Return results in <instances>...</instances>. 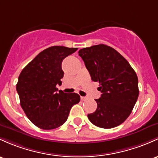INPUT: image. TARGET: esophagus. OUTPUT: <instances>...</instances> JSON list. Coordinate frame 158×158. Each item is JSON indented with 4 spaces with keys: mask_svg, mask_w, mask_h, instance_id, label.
<instances>
[{
    "mask_svg": "<svg viewBox=\"0 0 158 158\" xmlns=\"http://www.w3.org/2000/svg\"><path fill=\"white\" fill-rule=\"evenodd\" d=\"M81 100H82V101H85V100H87V98H85V97H81Z\"/></svg>",
    "mask_w": 158,
    "mask_h": 158,
    "instance_id": "1",
    "label": "esophagus"
}]
</instances>
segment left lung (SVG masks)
Here are the masks:
<instances>
[{"instance_id":"1","label":"left lung","mask_w":158,"mask_h":158,"mask_svg":"<svg viewBox=\"0 0 158 158\" xmlns=\"http://www.w3.org/2000/svg\"><path fill=\"white\" fill-rule=\"evenodd\" d=\"M82 58L94 82L100 84L102 94L97 99L98 107L88 114L97 127L112 128L122 124L131 115L139 96L136 72L120 53L104 44L82 48Z\"/></svg>"}]
</instances>
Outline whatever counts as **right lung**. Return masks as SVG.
<instances>
[{
  "instance_id": "obj_1",
  "label": "right lung",
  "mask_w": 158,
  "mask_h": 158,
  "mask_svg": "<svg viewBox=\"0 0 158 158\" xmlns=\"http://www.w3.org/2000/svg\"><path fill=\"white\" fill-rule=\"evenodd\" d=\"M77 48L55 46L40 52L21 72L16 85L20 105L34 125L43 130L61 126L73 105L80 101L78 94L59 91L64 76L61 63Z\"/></svg>"
}]
</instances>
